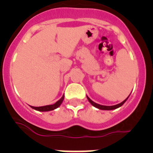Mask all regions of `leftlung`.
Listing matches in <instances>:
<instances>
[{
	"label": "left lung",
	"mask_w": 153,
	"mask_h": 153,
	"mask_svg": "<svg viewBox=\"0 0 153 153\" xmlns=\"http://www.w3.org/2000/svg\"><path fill=\"white\" fill-rule=\"evenodd\" d=\"M129 97H127L125 100L123 101L122 102H120V103H119V104H117V105H114V106H103V105H100V104H98V103H97V102H93L92 100H90V99L87 96H86V97H87V100H88V101L90 102V104H91L92 106H93L94 107L97 108V109H102V110H113V109H117V108L120 107V106H122L125 103L126 101L128 100Z\"/></svg>",
	"instance_id": "obj_1"
}]
</instances>
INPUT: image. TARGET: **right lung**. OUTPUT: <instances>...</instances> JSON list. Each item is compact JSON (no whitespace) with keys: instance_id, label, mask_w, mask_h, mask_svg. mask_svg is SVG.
<instances>
[{"instance_id":"obj_1","label":"right lung","mask_w":153,"mask_h":153,"mask_svg":"<svg viewBox=\"0 0 153 153\" xmlns=\"http://www.w3.org/2000/svg\"><path fill=\"white\" fill-rule=\"evenodd\" d=\"M63 100H64V95L62 96L61 98H60L58 101H56L54 104H53V105H47V106H30L32 109L40 112L51 111V110H53V109L59 107V106L61 105L62 102H63Z\"/></svg>"}]
</instances>
